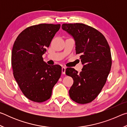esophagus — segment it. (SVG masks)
Masks as SVG:
<instances>
[{"label":"esophagus","mask_w":127,"mask_h":127,"mask_svg":"<svg viewBox=\"0 0 127 127\" xmlns=\"http://www.w3.org/2000/svg\"><path fill=\"white\" fill-rule=\"evenodd\" d=\"M65 69H66V67H65V66H62V73L64 74L65 73Z\"/></svg>","instance_id":"obj_1"}]
</instances>
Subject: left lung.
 Segmentation results:
<instances>
[{"mask_svg":"<svg viewBox=\"0 0 127 127\" xmlns=\"http://www.w3.org/2000/svg\"><path fill=\"white\" fill-rule=\"evenodd\" d=\"M62 27L74 38L76 53L83 65L79 73L74 68L66 69L65 74L73 79L69 96L78 104H87L97 97L106 82L112 63L110 47L105 36L89 26L64 23Z\"/></svg>","mask_w":127,"mask_h":127,"instance_id":"1","label":"left lung"}]
</instances>
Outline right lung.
Wrapping results in <instances>:
<instances>
[{
    "label": "right lung",
    "instance_id": "1",
    "mask_svg": "<svg viewBox=\"0 0 127 127\" xmlns=\"http://www.w3.org/2000/svg\"><path fill=\"white\" fill-rule=\"evenodd\" d=\"M60 27V24L32 26L19 34L13 44V76L22 93L32 101L42 102L49 99L61 77L62 66L49 65L42 58Z\"/></svg>",
    "mask_w": 127,
    "mask_h": 127
}]
</instances>
